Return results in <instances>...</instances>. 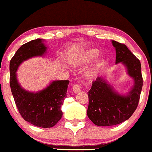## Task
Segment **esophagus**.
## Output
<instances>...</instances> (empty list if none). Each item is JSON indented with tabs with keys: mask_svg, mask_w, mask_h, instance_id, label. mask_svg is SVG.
Instances as JSON below:
<instances>
[{
	"mask_svg": "<svg viewBox=\"0 0 152 152\" xmlns=\"http://www.w3.org/2000/svg\"><path fill=\"white\" fill-rule=\"evenodd\" d=\"M72 90L74 91L75 94L80 93L81 91V86L80 84H75L72 86Z\"/></svg>",
	"mask_w": 152,
	"mask_h": 152,
	"instance_id": "obj_1",
	"label": "esophagus"
}]
</instances>
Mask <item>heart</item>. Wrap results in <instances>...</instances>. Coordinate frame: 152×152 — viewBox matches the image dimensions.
Wrapping results in <instances>:
<instances>
[{
  "instance_id": "1",
  "label": "heart",
  "mask_w": 152,
  "mask_h": 152,
  "mask_svg": "<svg viewBox=\"0 0 152 152\" xmlns=\"http://www.w3.org/2000/svg\"><path fill=\"white\" fill-rule=\"evenodd\" d=\"M99 54V51L96 49H90L84 52H77L72 55L69 58V63L74 66H79L90 63L91 61L96 58ZM104 65V59H100L91 68L89 69L86 73V77L88 79H93L102 69Z\"/></svg>"
}]
</instances>
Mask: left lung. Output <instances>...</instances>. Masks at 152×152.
I'll use <instances>...</instances> for the list:
<instances>
[{
    "instance_id": "left-lung-1",
    "label": "left lung",
    "mask_w": 152,
    "mask_h": 152,
    "mask_svg": "<svg viewBox=\"0 0 152 152\" xmlns=\"http://www.w3.org/2000/svg\"><path fill=\"white\" fill-rule=\"evenodd\" d=\"M115 64L120 62L126 66L127 73L134 79V86L126 96L119 94L101 77L92 83L88 92V117L94 124L100 126H113L127 120L136 110L140 99L143 77L140 62L124 44L114 40Z\"/></svg>"
}]
</instances>
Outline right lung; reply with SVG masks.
<instances>
[{"label": "right lung", "mask_w": 152, "mask_h": 152, "mask_svg": "<svg viewBox=\"0 0 152 152\" xmlns=\"http://www.w3.org/2000/svg\"><path fill=\"white\" fill-rule=\"evenodd\" d=\"M43 39H37L22 45L12 57L9 64L10 87L15 104L21 116L28 122L42 128L55 126L61 118V105L66 97L69 80L53 81L46 88L33 93L22 88L16 72L20 64L35 56L46 53Z\"/></svg>", "instance_id": "1"}]
</instances>
